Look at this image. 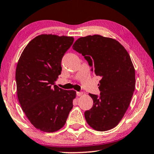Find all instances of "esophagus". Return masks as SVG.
I'll use <instances>...</instances> for the list:
<instances>
[{
  "label": "esophagus",
  "mask_w": 154,
  "mask_h": 154,
  "mask_svg": "<svg viewBox=\"0 0 154 154\" xmlns=\"http://www.w3.org/2000/svg\"><path fill=\"white\" fill-rule=\"evenodd\" d=\"M76 94L78 96H81L83 95V92H76Z\"/></svg>",
  "instance_id": "1"
}]
</instances>
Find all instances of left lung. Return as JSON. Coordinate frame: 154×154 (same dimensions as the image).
<instances>
[{"mask_svg": "<svg viewBox=\"0 0 154 154\" xmlns=\"http://www.w3.org/2000/svg\"><path fill=\"white\" fill-rule=\"evenodd\" d=\"M72 48L101 77L100 96L89 94L93 106L84 112L87 123L97 131L111 130L124 117L134 92L135 69L130 56L117 40L98 34L80 38Z\"/></svg>", "mask_w": 154, "mask_h": 154, "instance_id": "1", "label": "left lung"}]
</instances>
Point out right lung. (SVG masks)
Listing matches in <instances>:
<instances>
[{"label": "right lung", "instance_id": "1", "mask_svg": "<svg viewBox=\"0 0 154 154\" xmlns=\"http://www.w3.org/2000/svg\"><path fill=\"white\" fill-rule=\"evenodd\" d=\"M74 38L41 34L25 47L16 69L18 99L30 123L40 131L54 132L64 126L76 98L74 90L55 85L61 62Z\"/></svg>", "mask_w": 154, "mask_h": 154}]
</instances>
